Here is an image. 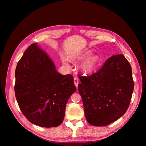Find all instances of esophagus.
Returning a JSON list of instances; mask_svg holds the SVG:
<instances>
[{
	"instance_id": "34e87169",
	"label": "esophagus",
	"mask_w": 146,
	"mask_h": 146,
	"mask_svg": "<svg viewBox=\"0 0 146 146\" xmlns=\"http://www.w3.org/2000/svg\"><path fill=\"white\" fill-rule=\"evenodd\" d=\"M74 84L75 85H76V86L77 88L78 87V79L77 77H75L74 78Z\"/></svg>"
}]
</instances>
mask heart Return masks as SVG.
Masks as SVG:
<instances>
[{
  "instance_id": "obj_1",
  "label": "heart",
  "mask_w": 146,
  "mask_h": 146,
  "mask_svg": "<svg viewBox=\"0 0 146 146\" xmlns=\"http://www.w3.org/2000/svg\"><path fill=\"white\" fill-rule=\"evenodd\" d=\"M63 63L65 65L68 66L69 64V61L67 58H63ZM98 60L96 57L92 56L86 58L82 64V69L85 72H90L93 70L96 67Z\"/></svg>"
}]
</instances>
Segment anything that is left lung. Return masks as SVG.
<instances>
[{
  "mask_svg": "<svg viewBox=\"0 0 146 146\" xmlns=\"http://www.w3.org/2000/svg\"><path fill=\"white\" fill-rule=\"evenodd\" d=\"M78 76L81 82L78 92L90 124L107 125L125 114L130 103L134 82L131 66L122 54L111 56L90 76Z\"/></svg>",
  "mask_w": 146,
  "mask_h": 146,
  "instance_id": "8db88e82",
  "label": "left lung"
}]
</instances>
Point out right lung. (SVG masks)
I'll return each instance as SVG.
<instances>
[{
    "instance_id": "add662e5",
    "label": "right lung",
    "mask_w": 146,
    "mask_h": 146,
    "mask_svg": "<svg viewBox=\"0 0 146 146\" xmlns=\"http://www.w3.org/2000/svg\"><path fill=\"white\" fill-rule=\"evenodd\" d=\"M15 77L16 98L25 117L40 127L60 125L67 102L76 91L72 75L57 72L48 56L34 43L17 63Z\"/></svg>"
}]
</instances>
